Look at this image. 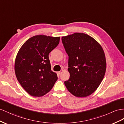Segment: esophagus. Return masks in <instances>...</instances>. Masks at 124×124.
<instances>
[{"label":"esophagus","mask_w":124,"mask_h":124,"mask_svg":"<svg viewBox=\"0 0 124 124\" xmlns=\"http://www.w3.org/2000/svg\"><path fill=\"white\" fill-rule=\"evenodd\" d=\"M63 70H61V71H59V72H58V74L59 75H60V74H61L63 72Z\"/></svg>","instance_id":"esophagus-1"}]
</instances>
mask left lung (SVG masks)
<instances>
[{
    "label": "left lung",
    "instance_id": "1",
    "mask_svg": "<svg viewBox=\"0 0 124 124\" xmlns=\"http://www.w3.org/2000/svg\"><path fill=\"white\" fill-rule=\"evenodd\" d=\"M62 41L69 56L70 78L64 82L68 90L78 97L93 93L105 74L106 58L100 44L83 33L62 37Z\"/></svg>",
    "mask_w": 124,
    "mask_h": 124
}]
</instances>
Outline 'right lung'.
<instances>
[{
  "label": "right lung",
  "mask_w": 124,
  "mask_h": 124,
  "mask_svg": "<svg viewBox=\"0 0 124 124\" xmlns=\"http://www.w3.org/2000/svg\"><path fill=\"white\" fill-rule=\"evenodd\" d=\"M60 37L38 35L29 38L20 47L15 63L16 76L27 92L40 97L52 89L58 77L51 71L49 54Z\"/></svg>",
  "instance_id": "obj_1"
}]
</instances>
